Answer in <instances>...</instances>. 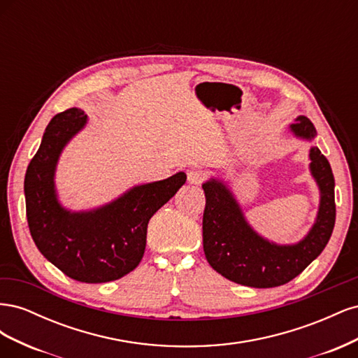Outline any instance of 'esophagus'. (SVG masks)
Segmentation results:
<instances>
[{"label": "esophagus", "instance_id": "1", "mask_svg": "<svg viewBox=\"0 0 358 358\" xmlns=\"http://www.w3.org/2000/svg\"><path fill=\"white\" fill-rule=\"evenodd\" d=\"M206 179V175L201 170H189L188 171V182L192 185H200Z\"/></svg>", "mask_w": 358, "mask_h": 358}]
</instances>
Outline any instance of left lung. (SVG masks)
<instances>
[{"label": "left lung", "mask_w": 358, "mask_h": 358, "mask_svg": "<svg viewBox=\"0 0 358 358\" xmlns=\"http://www.w3.org/2000/svg\"><path fill=\"white\" fill-rule=\"evenodd\" d=\"M289 131L309 142L317 136L306 116H299ZM309 158L310 175L320 188V208L309 233L292 245H278L259 236L222 180L212 178L203 183V249L213 270L236 284L272 288L289 282L322 252L336 220L334 178L330 162L317 146L310 148Z\"/></svg>", "instance_id": "left-lung-1"}]
</instances>
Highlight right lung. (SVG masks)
I'll list each match as a JSON object with an SVG mask.
<instances>
[{
    "instance_id": "obj_1",
    "label": "right lung",
    "mask_w": 358,
    "mask_h": 358,
    "mask_svg": "<svg viewBox=\"0 0 358 358\" xmlns=\"http://www.w3.org/2000/svg\"><path fill=\"white\" fill-rule=\"evenodd\" d=\"M88 122L82 109L52 117L27 169L24 191L28 227L38 251L69 278L86 284L110 282L134 270L146 248L148 222L185 183L176 173L137 185L92 210L71 212L58 200L55 170L62 149Z\"/></svg>"
}]
</instances>
